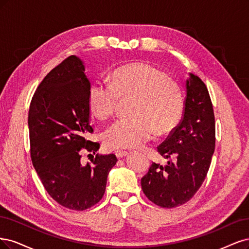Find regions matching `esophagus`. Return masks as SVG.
I'll use <instances>...</instances> for the list:
<instances>
[{
	"label": "esophagus",
	"instance_id": "obj_1",
	"mask_svg": "<svg viewBox=\"0 0 249 249\" xmlns=\"http://www.w3.org/2000/svg\"><path fill=\"white\" fill-rule=\"evenodd\" d=\"M115 154L118 158H123V157H126L129 153L126 151H117V152H115Z\"/></svg>",
	"mask_w": 249,
	"mask_h": 249
}]
</instances>
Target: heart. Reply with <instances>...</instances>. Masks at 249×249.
Listing matches in <instances>:
<instances>
[{
  "label": "heart",
  "mask_w": 249,
  "mask_h": 249,
  "mask_svg": "<svg viewBox=\"0 0 249 249\" xmlns=\"http://www.w3.org/2000/svg\"><path fill=\"white\" fill-rule=\"evenodd\" d=\"M133 97L131 118L120 119L104 131L110 149H132L164 135L180 123L184 102L179 86L163 71L147 63L126 64L109 75V84L95 82L88 92L92 113L106 120L115 113L119 98Z\"/></svg>",
  "instance_id": "1"
}]
</instances>
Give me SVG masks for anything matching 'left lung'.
I'll list each match as a JSON object with an SVG mask.
<instances>
[{"instance_id": "left-lung-1", "label": "left lung", "mask_w": 249, "mask_h": 249, "mask_svg": "<svg viewBox=\"0 0 249 249\" xmlns=\"http://www.w3.org/2000/svg\"><path fill=\"white\" fill-rule=\"evenodd\" d=\"M180 124L157 148L168 159L153 162L141 180L143 194L155 205L175 208L187 203L202 186L215 149V118L209 92L198 76L189 73Z\"/></svg>"}]
</instances>
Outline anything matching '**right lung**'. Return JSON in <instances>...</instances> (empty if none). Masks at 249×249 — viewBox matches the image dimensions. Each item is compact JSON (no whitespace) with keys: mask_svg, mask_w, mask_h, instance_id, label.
Here are the masks:
<instances>
[{"mask_svg":"<svg viewBox=\"0 0 249 249\" xmlns=\"http://www.w3.org/2000/svg\"><path fill=\"white\" fill-rule=\"evenodd\" d=\"M91 83L83 61L70 55L37 88L29 109L31 159L45 190L61 206L83 211L97 204L106 191L114 154H96L82 164L84 152L92 156L98 142L88 141L90 125L88 92Z\"/></svg>","mask_w":249,"mask_h":249,"instance_id":"obj_1","label":"right lung"}]
</instances>
